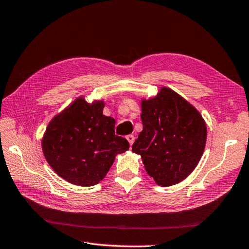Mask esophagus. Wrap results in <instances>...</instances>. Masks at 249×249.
<instances>
[{"label":"esophagus","mask_w":249,"mask_h":249,"mask_svg":"<svg viewBox=\"0 0 249 249\" xmlns=\"http://www.w3.org/2000/svg\"><path fill=\"white\" fill-rule=\"evenodd\" d=\"M126 139H127V141L129 142L130 146H131L132 143H134V141H135V136L134 135H128V136H126Z\"/></svg>","instance_id":"1"}]
</instances>
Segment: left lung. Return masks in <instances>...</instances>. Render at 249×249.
<instances>
[{"label": "left lung", "mask_w": 249, "mask_h": 249, "mask_svg": "<svg viewBox=\"0 0 249 249\" xmlns=\"http://www.w3.org/2000/svg\"><path fill=\"white\" fill-rule=\"evenodd\" d=\"M143 130L132 144L147 174L161 187L186 179L198 164L207 140L200 113L169 88L142 101Z\"/></svg>", "instance_id": "obj_1"}]
</instances>
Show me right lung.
I'll return each mask as SVG.
<instances>
[{
	"mask_svg": "<svg viewBox=\"0 0 249 249\" xmlns=\"http://www.w3.org/2000/svg\"><path fill=\"white\" fill-rule=\"evenodd\" d=\"M102 101L89 104L74 101L51 121L42 139L48 163L67 181L82 187L100 182L115 156L126 152L129 143L114 134L115 121L103 114Z\"/></svg>",
	"mask_w": 249,
	"mask_h": 249,
	"instance_id": "obj_1",
	"label": "right lung"
}]
</instances>
